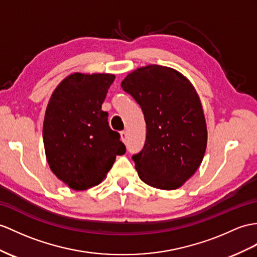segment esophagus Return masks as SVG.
I'll list each match as a JSON object with an SVG mask.
<instances>
[{"label": "esophagus", "mask_w": 257, "mask_h": 257, "mask_svg": "<svg viewBox=\"0 0 257 257\" xmlns=\"http://www.w3.org/2000/svg\"><path fill=\"white\" fill-rule=\"evenodd\" d=\"M120 135H121V141L123 143H126V140H127V133L125 132V131H122V132H120Z\"/></svg>", "instance_id": "obj_1"}]
</instances>
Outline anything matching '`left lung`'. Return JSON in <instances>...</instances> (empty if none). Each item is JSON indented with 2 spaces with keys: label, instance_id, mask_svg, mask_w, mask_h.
<instances>
[{
  "label": "left lung",
  "instance_id": "obj_1",
  "mask_svg": "<svg viewBox=\"0 0 257 257\" xmlns=\"http://www.w3.org/2000/svg\"><path fill=\"white\" fill-rule=\"evenodd\" d=\"M121 87L141 105L146 122L145 145L132 157L140 179L160 190L182 186L201 165L207 146L195 88L178 71L156 64L130 73Z\"/></svg>",
  "mask_w": 257,
  "mask_h": 257
}]
</instances>
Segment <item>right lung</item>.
<instances>
[{"label":"right lung","instance_id":"obj_1","mask_svg":"<svg viewBox=\"0 0 257 257\" xmlns=\"http://www.w3.org/2000/svg\"><path fill=\"white\" fill-rule=\"evenodd\" d=\"M113 74L74 73L54 89L43 121L46 157L56 178L76 191L101 183L117 155L120 134L101 110Z\"/></svg>","mask_w":257,"mask_h":257}]
</instances>
